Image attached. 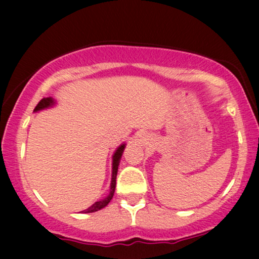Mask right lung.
Returning a JSON list of instances; mask_svg holds the SVG:
<instances>
[{
	"label": "right lung",
	"instance_id": "1",
	"mask_svg": "<svg viewBox=\"0 0 259 259\" xmlns=\"http://www.w3.org/2000/svg\"><path fill=\"white\" fill-rule=\"evenodd\" d=\"M55 104L54 99L53 98H44L42 100L38 102L36 105V107H35L34 112H37V111H41V109H45V108H48V107H52L53 105ZM123 150H125V144L120 145V146L116 148L115 153L113 154V166H112V182H111V189H109V194L104 199L99 200V201H95V203L92 205L91 207L86 208V210L82 211L83 213H91V212H95V211H99L101 210V208H104L105 206H107L109 201L114 196V191H115V185H116V175H118V167H119V162H120V159H121V155L123 153Z\"/></svg>",
	"mask_w": 259,
	"mask_h": 259
}]
</instances>
